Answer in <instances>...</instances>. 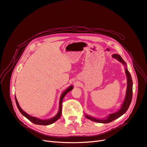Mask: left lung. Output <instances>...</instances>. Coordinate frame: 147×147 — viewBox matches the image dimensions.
I'll return each mask as SVG.
<instances>
[{
  "mask_svg": "<svg viewBox=\"0 0 147 147\" xmlns=\"http://www.w3.org/2000/svg\"><path fill=\"white\" fill-rule=\"evenodd\" d=\"M112 57L114 58H116L117 60L119 61L120 63H121L123 65H124L125 68V71L127 76V90H126V94L124 101L123 102L121 109L115 113L110 114L107 117L105 118L104 119H98L93 118L92 116H89L87 115H85V116L87 119H89L92 121L98 122V123H103V124H106V123H109L113 120L119 118L120 116L124 115L128 109L129 108V106L131 104V100H132V96H133V81L131 79V75L130 72H128V70L127 67V64L124 61V60L122 59V57L118 55V54H113Z\"/></svg>",
  "mask_w": 147,
  "mask_h": 147,
  "instance_id": "obj_1",
  "label": "left lung"
}]
</instances>
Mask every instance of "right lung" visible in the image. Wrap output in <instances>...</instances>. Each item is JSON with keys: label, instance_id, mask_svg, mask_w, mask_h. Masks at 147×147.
Returning <instances> with one entry per match:
<instances>
[{"label": "right lung", "instance_id": "1", "mask_svg": "<svg viewBox=\"0 0 147 147\" xmlns=\"http://www.w3.org/2000/svg\"><path fill=\"white\" fill-rule=\"evenodd\" d=\"M73 86H70L67 89L64 90L63 93L61 94V95L60 96V102H59V109H58V111L57 114L54 116L53 117V118H52L51 119H39V118H35V117L34 116H30L29 115H28V113H26L25 111H23L21 107H20V105L19 104V102L18 101H17V99L15 96V99H16V105L17 106V108H18V109L19 110L20 112L22 114V115L24 116L25 117H26V118L29 119V121H30L31 122H32V123H34V124H37V125H50V124H53L54 122H55V121H57L58 119H59L60 118V116L61 115V107H62V101H63V99L64 98V97L65 96V95H66V94L70 92L71 90L73 89Z\"/></svg>", "mask_w": 147, "mask_h": 147}]
</instances>
